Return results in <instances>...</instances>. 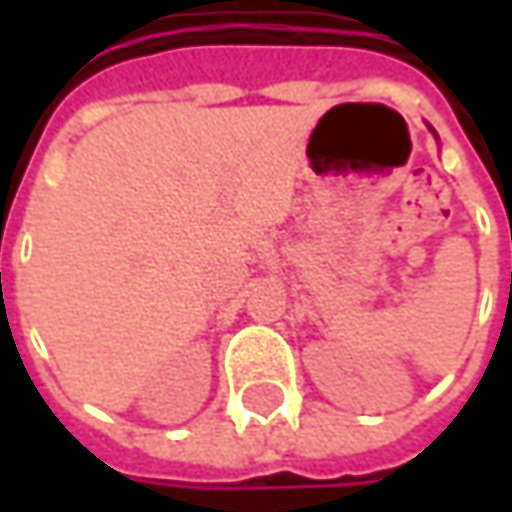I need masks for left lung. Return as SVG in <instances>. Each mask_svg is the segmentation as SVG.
I'll return each mask as SVG.
<instances>
[{"instance_id": "8db88e82", "label": "left lung", "mask_w": 512, "mask_h": 512, "mask_svg": "<svg viewBox=\"0 0 512 512\" xmlns=\"http://www.w3.org/2000/svg\"><path fill=\"white\" fill-rule=\"evenodd\" d=\"M430 130H433V128H430Z\"/></svg>"}]
</instances>
